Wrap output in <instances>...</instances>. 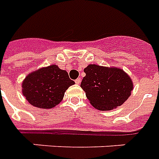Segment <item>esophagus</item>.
<instances>
[{
	"mask_svg": "<svg viewBox=\"0 0 159 159\" xmlns=\"http://www.w3.org/2000/svg\"><path fill=\"white\" fill-rule=\"evenodd\" d=\"M80 82H81V79H80V78H78V79L75 80V83H76L77 85H80Z\"/></svg>",
	"mask_w": 159,
	"mask_h": 159,
	"instance_id": "34e87169",
	"label": "esophagus"
}]
</instances>
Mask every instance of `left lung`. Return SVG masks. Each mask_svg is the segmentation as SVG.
<instances>
[{
  "label": "left lung",
  "instance_id": "8db88e82",
  "mask_svg": "<svg viewBox=\"0 0 159 159\" xmlns=\"http://www.w3.org/2000/svg\"><path fill=\"white\" fill-rule=\"evenodd\" d=\"M80 86L95 109L110 110L120 106L131 95L133 83L124 71L91 64L84 69Z\"/></svg>",
  "mask_w": 159,
  "mask_h": 159
}]
</instances>
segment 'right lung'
<instances>
[{
    "mask_svg": "<svg viewBox=\"0 0 159 159\" xmlns=\"http://www.w3.org/2000/svg\"><path fill=\"white\" fill-rule=\"evenodd\" d=\"M74 84L66 71L51 65L29 74L23 81L22 92L31 105L50 109L62 100L66 90Z\"/></svg>",
    "mask_w": 159,
    "mask_h": 159,
    "instance_id": "right-lung-1",
    "label": "right lung"
}]
</instances>
